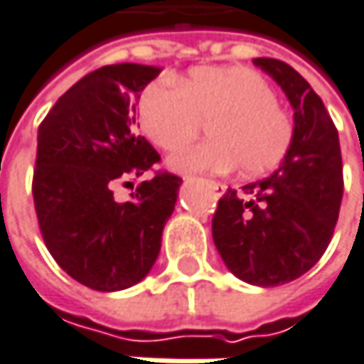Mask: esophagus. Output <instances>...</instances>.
Wrapping results in <instances>:
<instances>
[{
    "mask_svg": "<svg viewBox=\"0 0 364 364\" xmlns=\"http://www.w3.org/2000/svg\"><path fill=\"white\" fill-rule=\"evenodd\" d=\"M208 185H210V189L215 191L216 196H223L225 191H227V185L220 181H208Z\"/></svg>",
    "mask_w": 364,
    "mask_h": 364,
    "instance_id": "esophagus-1",
    "label": "esophagus"
}]
</instances>
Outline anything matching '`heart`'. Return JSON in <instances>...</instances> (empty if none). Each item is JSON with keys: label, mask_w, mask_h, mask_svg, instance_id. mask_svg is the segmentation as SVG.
<instances>
[{"label": "heart", "mask_w": 364, "mask_h": 364, "mask_svg": "<svg viewBox=\"0 0 364 364\" xmlns=\"http://www.w3.org/2000/svg\"><path fill=\"white\" fill-rule=\"evenodd\" d=\"M139 124L156 148L179 151L204 122L213 139L171 160L177 171L262 177L285 160L294 141V118L260 73L246 66H200L181 83L158 79L139 95Z\"/></svg>", "instance_id": "b5f03b06"}]
</instances>
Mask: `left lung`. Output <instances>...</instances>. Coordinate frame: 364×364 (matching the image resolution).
<instances>
[{"label":"left lung","mask_w":364,"mask_h":364,"mask_svg":"<svg viewBox=\"0 0 364 364\" xmlns=\"http://www.w3.org/2000/svg\"><path fill=\"white\" fill-rule=\"evenodd\" d=\"M294 108V141L279 168L244 193L227 189L213 216V240L229 271L273 287L313 269L333 237L344 196L338 129L323 100L289 64L254 58Z\"/></svg>","instance_id":"obj_1"}]
</instances>
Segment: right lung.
I'll return each mask as SVG.
<instances>
[{
  "label": "right lung",
  "mask_w": 364,
  "mask_h": 364,
  "mask_svg": "<svg viewBox=\"0 0 364 364\" xmlns=\"http://www.w3.org/2000/svg\"><path fill=\"white\" fill-rule=\"evenodd\" d=\"M160 68L112 64L85 75L51 108L37 135L33 202L53 260L79 283L116 291L144 279L158 258L181 177L156 171L160 154L135 133V95ZM148 170L127 203L114 185Z\"/></svg>",
  "instance_id": "1"
}]
</instances>
